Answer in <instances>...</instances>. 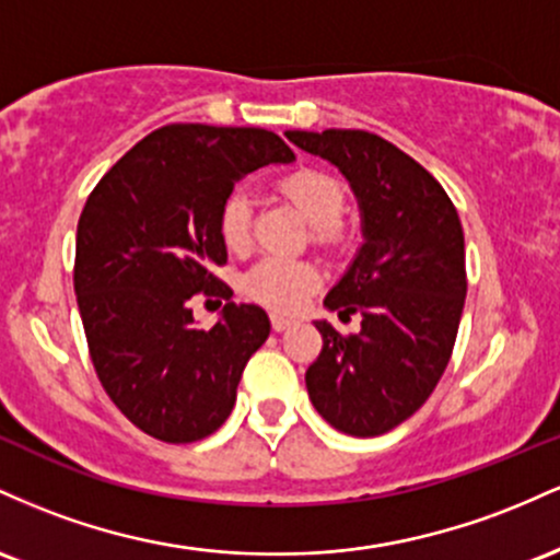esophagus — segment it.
I'll return each mask as SVG.
<instances>
[{
	"label": "esophagus",
	"instance_id": "34e87169",
	"mask_svg": "<svg viewBox=\"0 0 560 560\" xmlns=\"http://www.w3.org/2000/svg\"><path fill=\"white\" fill-rule=\"evenodd\" d=\"M293 325V319L291 317H282V314H272V330L275 332H282V330H288Z\"/></svg>",
	"mask_w": 560,
	"mask_h": 560
}]
</instances>
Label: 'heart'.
I'll use <instances>...</instances> for the list:
<instances>
[{"label":"heart","instance_id":"heart-1","mask_svg":"<svg viewBox=\"0 0 560 560\" xmlns=\"http://www.w3.org/2000/svg\"><path fill=\"white\" fill-rule=\"evenodd\" d=\"M282 196L296 206L301 217L314 228L317 241H332L336 224L347 209V192L341 182L319 168H299L280 182ZM222 241L230 250H246L250 243V198L235 192L228 198L219 219ZM317 269L310 261H293L269 256L248 269L243 278V293L269 310H296L317 288Z\"/></svg>","mask_w":560,"mask_h":560}]
</instances>
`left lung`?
<instances>
[{"mask_svg":"<svg viewBox=\"0 0 560 560\" xmlns=\"http://www.w3.org/2000/svg\"><path fill=\"white\" fill-rule=\"evenodd\" d=\"M332 163L360 206L362 246L330 288L357 336L314 319L323 351L306 370L314 410L349 436H381L423 407L447 368L466 304V243L444 187L397 144L360 129L285 131Z\"/></svg>","mask_w":560,"mask_h":560,"instance_id":"1","label":"left lung"}]
</instances>
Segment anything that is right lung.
I'll list each match as a JSON object with an SVG mask.
<instances>
[{
  "instance_id": "obj_1",
  "label": "right lung",
  "mask_w": 560,
  "mask_h": 560,
  "mask_svg": "<svg viewBox=\"0 0 560 560\" xmlns=\"http://www.w3.org/2000/svg\"><path fill=\"white\" fill-rule=\"evenodd\" d=\"M296 161L275 131L172 124L97 182L77 230L73 288L97 378L137 429L168 444L211 436L235 407L269 317L209 269L228 261L219 219L235 182ZM229 299L209 331L189 299Z\"/></svg>"
}]
</instances>
